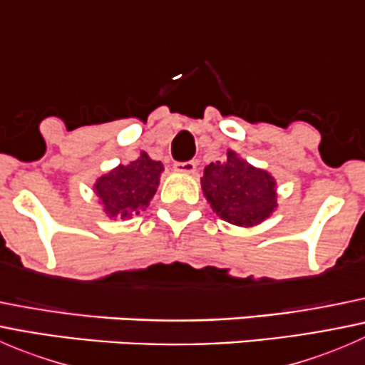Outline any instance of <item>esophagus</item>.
<instances>
[{
  "label": "esophagus",
  "instance_id": "1",
  "mask_svg": "<svg viewBox=\"0 0 365 365\" xmlns=\"http://www.w3.org/2000/svg\"><path fill=\"white\" fill-rule=\"evenodd\" d=\"M196 160H185V162H175V171L178 173H194L196 171Z\"/></svg>",
  "mask_w": 365,
  "mask_h": 365
}]
</instances>
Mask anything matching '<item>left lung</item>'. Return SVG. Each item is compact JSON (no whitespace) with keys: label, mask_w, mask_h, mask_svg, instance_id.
Here are the masks:
<instances>
[{"label":"left lung","mask_w":365,"mask_h":365,"mask_svg":"<svg viewBox=\"0 0 365 365\" xmlns=\"http://www.w3.org/2000/svg\"><path fill=\"white\" fill-rule=\"evenodd\" d=\"M201 185L213 212L237 226L263 222L277 206L275 180L235 152H227L226 160L206 165Z\"/></svg>","instance_id":"left-lung-1"}]
</instances>
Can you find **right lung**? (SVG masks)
<instances>
[{
  "label": "right lung",
  "instance_id": "obj_1",
  "mask_svg": "<svg viewBox=\"0 0 365 365\" xmlns=\"http://www.w3.org/2000/svg\"><path fill=\"white\" fill-rule=\"evenodd\" d=\"M164 165L152 160L145 152L138 160L127 165H118L108 175L101 176L95 183V194L101 197L109 217L127 219L132 212L145 210L150 200L155 196L160 173Z\"/></svg>",
  "mask_w": 365,
  "mask_h": 365
}]
</instances>
